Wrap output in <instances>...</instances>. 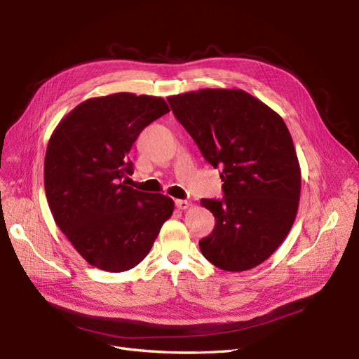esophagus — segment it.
Segmentation results:
<instances>
[{
	"instance_id": "obj_1",
	"label": "esophagus",
	"mask_w": 359,
	"mask_h": 359,
	"mask_svg": "<svg viewBox=\"0 0 359 359\" xmlns=\"http://www.w3.org/2000/svg\"><path fill=\"white\" fill-rule=\"evenodd\" d=\"M175 203L179 210H187L191 206L189 201H183V199H177V201H175Z\"/></svg>"
}]
</instances>
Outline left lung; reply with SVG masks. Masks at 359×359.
Wrapping results in <instances>:
<instances>
[{"label": "left lung", "mask_w": 359, "mask_h": 359, "mask_svg": "<svg viewBox=\"0 0 359 359\" xmlns=\"http://www.w3.org/2000/svg\"><path fill=\"white\" fill-rule=\"evenodd\" d=\"M167 102L203 158L222 168V201H201L217 219L199 241L202 255L229 272L260 265L285 240L298 211L301 170L284 119L238 88H202Z\"/></svg>", "instance_id": "obj_1"}]
</instances>
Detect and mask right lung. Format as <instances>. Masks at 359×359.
Returning a JSON list of instances; mask_svg holds the SVG:
<instances>
[{
  "instance_id": "obj_1",
  "label": "right lung",
  "mask_w": 359,
  "mask_h": 359,
  "mask_svg": "<svg viewBox=\"0 0 359 359\" xmlns=\"http://www.w3.org/2000/svg\"><path fill=\"white\" fill-rule=\"evenodd\" d=\"M168 111L161 97L116 93L80 103L52 132L43 168L49 208L94 268H135L173 214L172 198L122 182L134 172L128 153L141 130Z\"/></svg>"
}]
</instances>
